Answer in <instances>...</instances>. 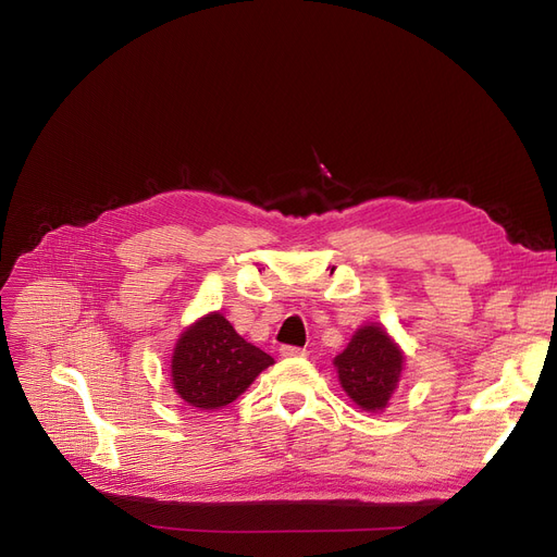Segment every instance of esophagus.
<instances>
[{
  "label": "esophagus",
  "instance_id": "obj_1",
  "mask_svg": "<svg viewBox=\"0 0 557 557\" xmlns=\"http://www.w3.org/2000/svg\"><path fill=\"white\" fill-rule=\"evenodd\" d=\"M278 350H281L283 358H301V356H307V350L299 348V346H281Z\"/></svg>",
  "mask_w": 557,
  "mask_h": 557
}]
</instances>
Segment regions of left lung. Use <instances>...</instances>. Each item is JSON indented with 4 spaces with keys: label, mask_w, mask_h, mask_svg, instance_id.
Returning <instances> with one entry per match:
<instances>
[{
    "label": "left lung",
    "mask_w": 557,
    "mask_h": 557,
    "mask_svg": "<svg viewBox=\"0 0 557 557\" xmlns=\"http://www.w3.org/2000/svg\"><path fill=\"white\" fill-rule=\"evenodd\" d=\"M401 350L379 325L352 334L344 352L334 358L342 387L364 411L385 409L401 374Z\"/></svg>",
    "instance_id": "1"
}]
</instances>
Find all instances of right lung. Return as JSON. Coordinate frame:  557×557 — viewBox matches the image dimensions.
Wrapping results in <instances>:
<instances>
[{
	"instance_id": "1",
	"label": "right lung",
	"mask_w": 557,
	"mask_h": 557,
	"mask_svg": "<svg viewBox=\"0 0 557 557\" xmlns=\"http://www.w3.org/2000/svg\"><path fill=\"white\" fill-rule=\"evenodd\" d=\"M269 364L272 356L248 344L225 315L211 313L181 334L172 381L190 407L213 411L237 399Z\"/></svg>"
}]
</instances>
